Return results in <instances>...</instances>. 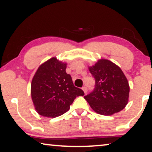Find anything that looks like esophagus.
<instances>
[{
    "label": "esophagus",
    "mask_w": 152,
    "mask_h": 152,
    "mask_svg": "<svg viewBox=\"0 0 152 152\" xmlns=\"http://www.w3.org/2000/svg\"><path fill=\"white\" fill-rule=\"evenodd\" d=\"M83 90L84 91V92H85V94H87V87L84 86V87H83Z\"/></svg>",
    "instance_id": "esophagus-1"
}]
</instances>
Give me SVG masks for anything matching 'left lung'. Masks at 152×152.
Masks as SVG:
<instances>
[{"instance_id": "8db88e82", "label": "left lung", "mask_w": 152, "mask_h": 152, "mask_svg": "<svg viewBox=\"0 0 152 152\" xmlns=\"http://www.w3.org/2000/svg\"><path fill=\"white\" fill-rule=\"evenodd\" d=\"M95 80V87L84 96L95 112L111 115L121 111L128 104L129 91L126 77L117 65L108 60L101 59L89 67Z\"/></svg>"}]
</instances>
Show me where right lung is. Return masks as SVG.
<instances>
[{
	"label": "right lung",
	"instance_id": "obj_1",
	"mask_svg": "<svg viewBox=\"0 0 152 152\" xmlns=\"http://www.w3.org/2000/svg\"><path fill=\"white\" fill-rule=\"evenodd\" d=\"M66 64L52 58L39 67L31 83V97L35 109L46 117L60 116L69 109L76 97L84 96L65 72Z\"/></svg>",
	"mask_w": 152,
	"mask_h": 152
}]
</instances>
